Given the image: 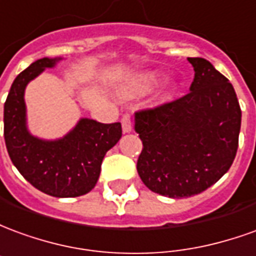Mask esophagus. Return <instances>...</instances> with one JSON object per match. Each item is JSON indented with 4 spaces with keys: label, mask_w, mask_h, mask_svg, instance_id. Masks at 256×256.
<instances>
[{
    "label": "esophagus",
    "mask_w": 256,
    "mask_h": 256,
    "mask_svg": "<svg viewBox=\"0 0 256 256\" xmlns=\"http://www.w3.org/2000/svg\"><path fill=\"white\" fill-rule=\"evenodd\" d=\"M122 130L123 133H130L132 132V128H133V126H132V118H130V115H123L122 116Z\"/></svg>",
    "instance_id": "1"
}]
</instances>
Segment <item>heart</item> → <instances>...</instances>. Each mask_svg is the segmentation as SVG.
<instances>
[{
	"label": "heart",
	"mask_w": 256,
	"mask_h": 256,
	"mask_svg": "<svg viewBox=\"0 0 256 256\" xmlns=\"http://www.w3.org/2000/svg\"><path fill=\"white\" fill-rule=\"evenodd\" d=\"M162 78L160 71L156 70H145V71H140V72L133 74L130 78L126 80V84H123L120 89V94L124 98H136L140 96L146 94L150 90L155 88L156 84H159ZM178 90V82L172 76L166 78L160 84V88L156 92L155 97H154V106H163L168 101L172 100V97L176 96Z\"/></svg>",
	"instance_id": "1"
}]
</instances>
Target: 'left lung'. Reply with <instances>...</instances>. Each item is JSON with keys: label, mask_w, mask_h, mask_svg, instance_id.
Here are the masks:
<instances>
[{"label": "left lung", "mask_w": 256, "mask_h": 256, "mask_svg": "<svg viewBox=\"0 0 256 256\" xmlns=\"http://www.w3.org/2000/svg\"><path fill=\"white\" fill-rule=\"evenodd\" d=\"M186 96L136 112L142 141L137 172L146 188L172 198H190L214 185L236 156L242 110L229 79L202 58Z\"/></svg>", "instance_id": "left-lung-1"}]
</instances>
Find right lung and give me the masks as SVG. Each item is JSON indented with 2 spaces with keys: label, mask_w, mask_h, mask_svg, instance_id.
Here are the masks:
<instances>
[{
  "label": "right lung",
  "mask_w": 256,
  "mask_h": 256,
  "mask_svg": "<svg viewBox=\"0 0 256 256\" xmlns=\"http://www.w3.org/2000/svg\"><path fill=\"white\" fill-rule=\"evenodd\" d=\"M60 60L40 58L16 76L4 106V137L10 160L34 188L54 198H76L96 186L102 159L122 137V126L80 118L62 138L45 140L30 133L26 88Z\"/></svg>",
  "instance_id": "1"
}]
</instances>
